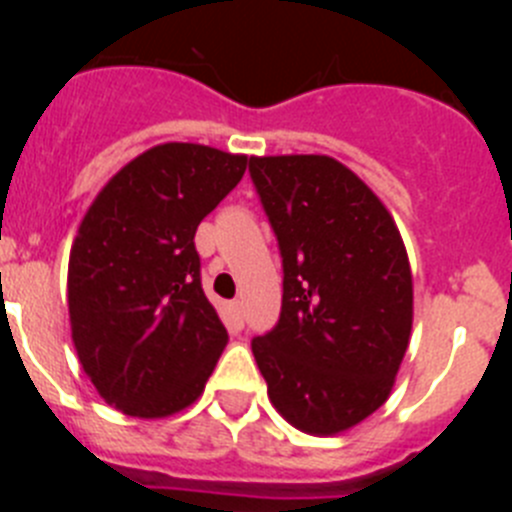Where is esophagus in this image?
I'll return each instance as SVG.
<instances>
[{
  "instance_id": "34e87169",
  "label": "esophagus",
  "mask_w": 512,
  "mask_h": 512,
  "mask_svg": "<svg viewBox=\"0 0 512 512\" xmlns=\"http://www.w3.org/2000/svg\"><path fill=\"white\" fill-rule=\"evenodd\" d=\"M228 312H230V318H233V323H241V312H243V305L238 300L230 302L228 305Z\"/></svg>"
}]
</instances>
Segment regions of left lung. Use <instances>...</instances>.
<instances>
[{
  "label": "left lung",
  "instance_id": "obj_1",
  "mask_svg": "<svg viewBox=\"0 0 512 512\" xmlns=\"http://www.w3.org/2000/svg\"><path fill=\"white\" fill-rule=\"evenodd\" d=\"M284 264L277 328L251 348L277 413L338 436L379 410L413 330V271L395 217L323 153L251 156Z\"/></svg>",
  "mask_w": 512,
  "mask_h": 512
}]
</instances>
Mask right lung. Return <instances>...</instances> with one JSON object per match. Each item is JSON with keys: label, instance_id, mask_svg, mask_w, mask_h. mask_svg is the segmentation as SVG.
Wrapping results in <instances>:
<instances>
[{"label": "right lung", "instance_id": "1", "mask_svg": "<svg viewBox=\"0 0 512 512\" xmlns=\"http://www.w3.org/2000/svg\"><path fill=\"white\" fill-rule=\"evenodd\" d=\"M248 156L158 143L122 166L81 217L69 256V323L81 369L130 418H169L205 392L228 330L202 292L197 225Z\"/></svg>", "mask_w": 512, "mask_h": 512}]
</instances>
